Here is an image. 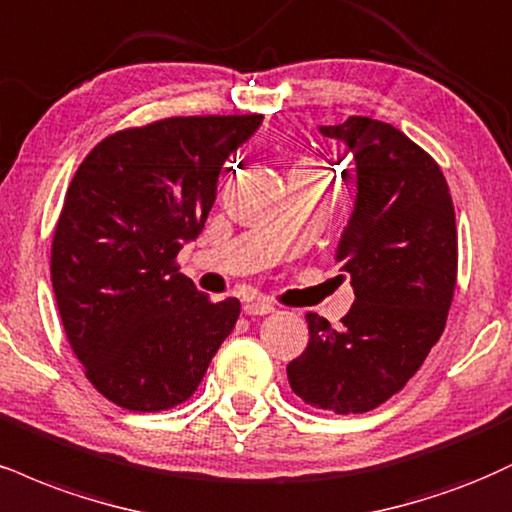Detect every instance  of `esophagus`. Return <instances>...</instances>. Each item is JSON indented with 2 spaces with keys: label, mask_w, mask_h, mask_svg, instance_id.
Wrapping results in <instances>:
<instances>
[{
  "label": "esophagus",
  "mask_w": 512,
  "mask_h": 512,
  "mask_svg": "<svg viewBox=\"0 0 512 512\" xmlns=\"http://www.w3.org/2000/svg\"><path fill=\"white\" fill-rule=\"evenodd\" d=\"M243 310H245V315H250V317H262V315H269V312H274V303L272 300L257 298V300H252V303L245 305Z\"/></svg>",
  "instance_id": "1"
}]
</instances>
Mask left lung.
Masks as SVG:
<instances>
[{
	"mask_svg": "<svg viewBox=\"0 0 512 512\" xmlns=\"http://www.w3.org/2000/svg\"><path fill=\"white\" fill-rule=\"evenodd\" d=\"M319 133L355 159V209L336 250L355 303L338 329L307 312L310 341L286 372L307 405L355 415L403 389L441 338L458 281V231L441 166L403 131L348 116Z\"/></svg>",
	"mask_w": 512,
	"mask_h": 512,
	"instance_id": "1",
	"label": "left lung"
}]
</instances>
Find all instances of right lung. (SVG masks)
Returning <instances> with one entry per match:
<instances>
[{
    "mask_svg": "<svg viewBox=\"0 0 512 512\" xmlns=\"http://www.w3.org/2000/svg\"><path fill=\"white\" fill-rule=\"evenodd\" d=\"M260 114L171 116L123 128L78 166L52 238V286L73 353L104 398L133 412L186 403L240 315L178 272L219 171Z\"/></svg>",
    "mask_w": 512,
    "mask_h": 512,
    "instance_id": "right-lung-1",
    "label": "right lung"
}]
</instances>
